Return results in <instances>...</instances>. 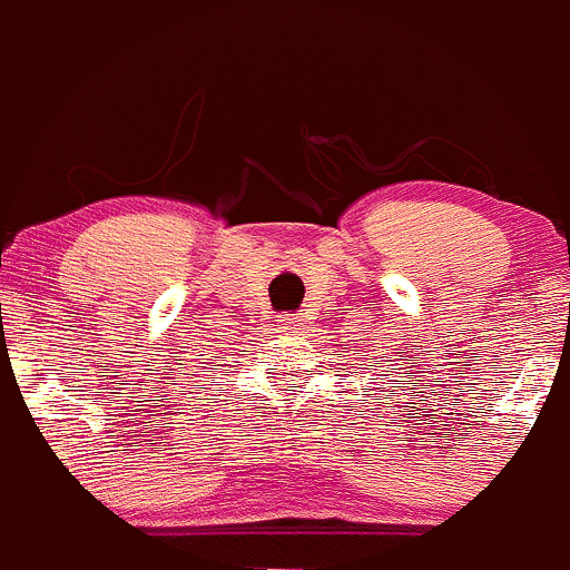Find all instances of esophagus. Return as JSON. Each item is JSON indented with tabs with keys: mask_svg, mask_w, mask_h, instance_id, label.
Returning <instances> with one entry per match:
<instances>
[{
	"mask_svg": "<svg viewBox=\"0 0 570 570\" xmlns=\"http://www.w3.org/2000/svg\"><path fill=\"white\" fill-rule=\"evenodd\" d=\"M278 322H281V327H284V331H303V325H305V320L301 314H281L278 316Z\"/></svg>",
	"mask_w": 570,
	"mask_h": 570,
	"instance_id": "obj_1",
	"label": "esophagus"
}]
</instances>
